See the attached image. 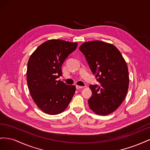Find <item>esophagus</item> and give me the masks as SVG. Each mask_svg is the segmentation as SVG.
Segmentation results:
<instances>
[{
  "label": "esophagus",
  "instance_id": "esophagus-1",
  "mask_svg": "<svg viewBox=\"0 0 150 150\" xmlns=\"http://www.w3.org/2000/svg\"><path fill=\"white\" fill-rule=\"evenodd\" d=\"M76 88L77 89H83L84 88V86H78V85H76Z\"/></svg>",
  "mask_w": 150,
  "mask_h": 150
}]
</instances>
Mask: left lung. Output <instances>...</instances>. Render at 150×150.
<instances>
[{"mask_svg": "<svg viewBox=\"0 0 150 150\" xmlns=\"http://www.w3.org/2000/svg\"><path fill=\"white\" fill-rule=\"evenodd\" d=\"M93 74L100 85L91 84L89 108L95 113L107 115L115 111L125 99L129 86L128 69L121 54L112 44L94 40L79 47Z\"/></svg>", "mask_w": 150, "mask_h": 150, "instance_id": "obj_1", "label": "left lung"}]
</instances>
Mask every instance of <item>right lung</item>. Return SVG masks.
I'll return each mask as SVG.
<instances>
[{"label": "right lung", "instance_id": "right-lung-1", "mask_svg": "<svg viewBox=\"0 0 150 150\" xmlns=\"http://www.w3.org/2000/svg\"><path fill=\"white\" fill-rule=\"evenodd\" d=\"M78 46L77 42L60 39L44 42L30 56L27 82L36 105L45 113L57 115L64 111L73 97L76 87L57 78L62 76V65Z\"/></svg>", "mask_w": 150, "mask_h": 150}]
</instances>
